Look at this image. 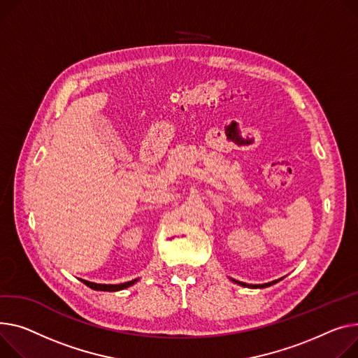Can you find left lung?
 <instances>
[{"mask_svg":"<svg viewBox=\"0 0 358 358\" xmlns=\"http://www.w3.org/2000/svg\"><path fill=\"white\" fill-rule=\"evenodd\" d=\"M234 283H237V285H241V287H245V288H268V287H271V285H273V283H276V282H279L280 279H278V280H272V282H268V283H262V285H249V283H245V282H239V280H236V279H231Z\"/></svg>","mask_w":358,"mask_h":358,"instance_id":"obj_1","label":"left lung"}]
</instances>
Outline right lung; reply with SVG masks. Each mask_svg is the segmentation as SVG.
I'll use <instances>...</instances> for the list:
<instances>
[{
    "label": "right lung",
    "instance_id": "right-lung-1",
    "mask_svg": "<svg viewBox=\"0 0 358 358\" xmlns=\"http://www.w3.org/2000/svg\"><path fill=\"white\" fill-rule=\"evenodd\" d=\"M139 278L136 279H132L129 282H124V283H117V285H110V283H94V282H89V280H85V279H80L85 285H87L89 288L94 289V291H106V292H117V291H122L125 288H129L132 287V285L135 282H138Z\"/></svg>",
    "mask_w": 358,
    "mask_h": 358
}]
</instances>
